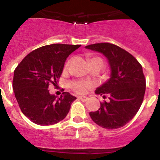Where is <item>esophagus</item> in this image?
<instances>
[{
    "instance_id": "34e87169",
    "label": "esophagus",
    "mask_w": 160,
    "mask_h": 160,
    "mask_svg": "<svg viewBox=\"0 0 160 160\" xmlns=\"http://www.w3.org/2000/svg\"><path fill=\"white\" fill-rule=\"evenodd\" d=\"M78 98L82 102H86L88 99V98H87V96H80V97H78Z\"/></svg>"
}]
</instances>
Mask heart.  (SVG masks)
<instances>
[{
    "label": "heart",
    "instance_id": "b5f03b06",
    "mask_svg": "<svg viewBox=\"0 0 160 160\" xmlns=\"http://www.w3.org/2000/svg\"><path fill=\"white\" fill-rule=\"evenodd\" d=\"M94 61H99V62H102V61L101 58H93L91 60H90V62H94ZM70 65V62H68L66 65V67H68ZM71 86V88L73 89L75 92L78 93V94H83L87 91V89L89 88L90 87V84L89 82H87L84 81H74L70 84Z\"/></svg>",
    "mask_w": 160,
    "mask_h": 160
}]
</instances>
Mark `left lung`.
Wrapping results in <instances>:
<instances>
[{
  "label": "left lung",
  "mask_w": 160,
  "mask_h": 160,
  "mask_svg": "<svg viewBox=\"0 0 160 160\" xmlns=\"http://www.w3.org/2000/svg\"><path fill=\"white\" fill-rule=\"evenodd\" d=\"M87 49L102 53L111 67V78L98 87L96 94L110 95L109 102L90 112V118L106 129H117L129 122L140 108L146 90L142 67L125 49L111 43H96Z\"/></svg>",
  "instance_id": "1"
}]
</instances>
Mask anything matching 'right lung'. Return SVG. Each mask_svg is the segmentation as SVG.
Returning <instances> with one entry per match:
<instances>
[{"label":"right lung","mask_w":160,"mask_h":160,"mask_svg":"<svg viewBox=\"0 0 160 160\" xmlns=\"http://www.w3.org/2000/svg\"><path fill=\"white\" fill-rule=\"evenodd\" d=\"M81 45L52 44L38 48L24 58L14 70L12 89L25 116L38 125L58 123L66 118L76 97L69 92L60 98L49 94L57 84L68 56Z\"/></svg>","instance_id":"obj_1"}]
</instances>
